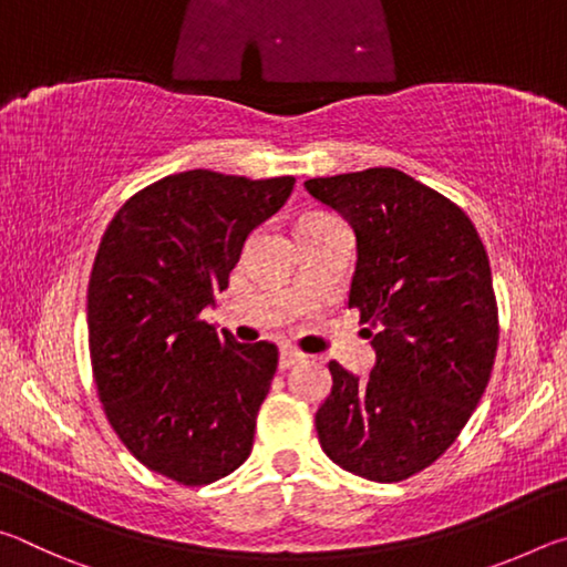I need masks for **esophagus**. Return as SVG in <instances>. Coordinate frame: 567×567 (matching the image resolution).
<instances>
[{"instance_id":"1","label":"esophagus","mask_w":567,"mask_h":567,"mask_svg":"<svg viewBox=\"0 0 567 567\" xmlns=\"http://www.w3.org/2000/svg\"><path fill=\"white\" fill-rule=\"evenodd\" d=\"M302 358L305 354L302 352H297V350H292V348H282L280 350V370H290L292 364H297V362H302Z\"/></svg>"}]
</instances>
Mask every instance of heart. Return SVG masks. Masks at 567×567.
<instances>
[{"instance_id":"1","label":"heart","mask_w":567,"mask_h":567,"mask_svg":"<svg viewBox=\"0 0 567 567\" xmlns=\"http://www.w3.org/2000/svg\"><path fill=\"white\" fill-rule=\"evenodd\" d=\"M318 217H328V215H310V217H305V219H318Z\"/></svg>"}]
</instances>
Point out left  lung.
<instances>
[{"instance_id": "1", "label": "left lung", "mask_w": 567, "mask_h": 567, "mask_svg": "<svg viewBox=\"0 0 567 567\" xmlns=\"http://www.w3.org/2000/svg\"><path fill=\"white\" fill-rule=\"evenodd\" d=\"M305 189L350 223L348 305L375 328L368 378L328 364L320 445L348 473L408 480L455 443L491 380L501 330L487 252L463 209L400 169L315 177Z\"/></svg>"}]
</instances>
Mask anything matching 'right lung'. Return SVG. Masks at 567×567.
<instances>
[{"mask_svg": "<svg viewBox=\"0 0 567 567\" xmlns=\"http://www.w3.org/2000/svg\"><path fill=\"white\" fill-rule=\"evenodd\" d=\"M292 185L209 169L169 175L122 205L94 257L87 324L104 412L142 465L182 485L215 483L252 453L277 348L217 332L203 310Z\"/></svg>", "mask_w": 567, "mask_h": 567, "instance_id": "right-lung-1", "label": "right lung"}]
</instances>
